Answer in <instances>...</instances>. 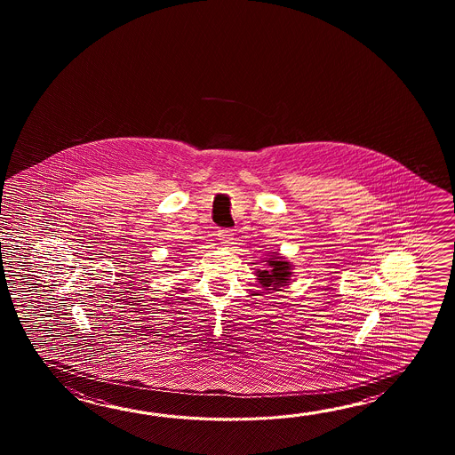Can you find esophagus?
I'll list each match as a JSON object with an SVG mask.
<instances>
[{
	"label": "esophagus",
	"mask_w": 455,
	"mask_h": 455,
	"mask_svg": "<svg viewBox=\"0 0 455 455\" xmlns=\"http://www.w3.org/2000/svg\"><path fill=\"white\" fill-rule=\"evenodd\" d=\"M218 237L221 243H231L234 239V232L231 229H221V231H218Z\"/></svg>",
	"instance_id": "1"
}]
</instances>
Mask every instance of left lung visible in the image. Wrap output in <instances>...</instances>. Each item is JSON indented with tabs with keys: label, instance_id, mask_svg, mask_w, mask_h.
<instances>
[{
	"label": "left lung",
	"instance_id": "left-lung-1",
	"mask_svg": "<svg viewBox=\"0 0 455 455\" xmlns=\"http://www.w3.org/2000/svg\"><path fill=\"white\" fill-rule=\"evenodd\" d=\"M291 261L278 255H271L267 260V268L257 270V280L265 290L280 291V288L291 283Z\"/></svg>",
	"mask_w": 455,
	"mask_h": 455
}]
</instances>
